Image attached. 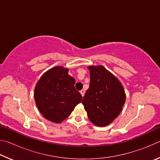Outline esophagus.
Masks as SVG:
<instances>
[{"instance_id":"34e87169","label":"esophagus","mask_w":160,"mask_h":160,"mask_svg":"<svg viewBox=\"0 0 160 160\" xmlns=\"http://www.w3.org/2000/svg\"><path fill=\"white\" fill-rule=\"evenodd\" d=\"M80 94H82V96L83 97L84 95H85V91L84 90H80Z\"/></svg>"}]
</instances>
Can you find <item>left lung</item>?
Wrapping results in <instances>:
<instances>
[{
	"label": "left lung",
	"mask_w": 160,
	"mask_h": 160,
	"mask_svg": "<svg viewBox=\"0 0 160 160\" xmlns=\"http://www.w3.org/2000/svg\"><path fill=\"white\" fill-rule=\"evenodd\" d=\"M88 68L90 83L82 103L92 123L106 126L120 114L126 102L125 91L117 78L104 66Z\"/></svg>",
	"instance_id": "1"
}]
</instances>
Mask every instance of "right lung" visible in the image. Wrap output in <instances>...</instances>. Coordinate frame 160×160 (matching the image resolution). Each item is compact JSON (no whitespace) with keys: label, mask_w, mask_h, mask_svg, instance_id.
Masks as SVG:
<instances>
[{"label":"right lung","mask_w":160,"mask_h":160,"mask_svg":"<svg viewBox=\"0 0 160 160\" xmlns=\"http://www.w3.org/2000/svg\"><path fill=\"white\" fill-rule=\"evenodd\" d=\"M68 69L53 67L44 72L34 89V99L43 116L59 123L68 117L82 97L75 88V80Z\"/></svg>","instance_id":"1"}]
</instances>
